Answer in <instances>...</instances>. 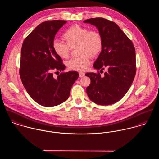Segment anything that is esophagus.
I'll return each mask as SVG.
<instances>
[{
	"label": "esophagus",
	"mask_w": 159,
	"mask_h": 159,
	"mask_svg": "<svg viewBox=\"0 0 159 159\" xmlns=\"http://www.w3.org/2000/svg\"><path fill=\"white\" fill-rule=\"evenodd\" d=\"M79 76H80V78H82V77H83L84 76V73H83V72H80L79 73Z\"/></svg>",
	"instance_id": "34e87169"
}]
</instances>
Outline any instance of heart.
<instances>
[{"label":"heart","instance_id":"heart-1","mask_svg":"<svg viewBox=\"0 0 159 159\" xmlns=\"http://www.w3.org/2000/svg\"><path fill=\"white\" fill-rule=\"evenodd\" d=\"M64 43L55 40L52 43L54 52L61 58H67L70 48L78 46L81 56L70 59L67 62V66L72 70L84 71L91 64V57L97 56L102 48V38L100 33L94 30L80 25H73L64 33Z\"/></svg>","mask_w":159,"mask_h":159}]
</instances>
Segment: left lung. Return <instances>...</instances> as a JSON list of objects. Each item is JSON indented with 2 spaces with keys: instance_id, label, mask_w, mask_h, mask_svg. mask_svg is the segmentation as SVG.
Here are the masks:
<instances>
[{
  "instance_id": "8db88e82",
  "label": "left lung",
  "mask_w": 159,
  "mask_h": 159,
  "mask_svg": "<svg viewBox=\"0 0 159 159\" xmlns=\"http://www.w3.org/2000/svg\"><path fill=\"white\" fill-rule=\"evenodd\" d=\"M84 23L95 26L102 38L101 52L93 68L107 71L87 73L91 79L87 94L97 105H109L119 101L129 91L136 73L135 49L132 42L114 22L102 18L87 20Z\"/></svg>"
}]
</instances>
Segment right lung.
Masks as SVG:
<instances>
[{
	"label": "right lung",
	"mask_w": 159,
	"mask_h": 159,
	"mask_svg": "<svg viewBox=\"0 0 159 159\" xmlns=\"http://www.w3.org/2000/svg\"><path fill=\"white\" fill-rule=\"evenodd\" d=\"M66 21H48L40 24L25 38L21 51L20 75L30 97L46 107L61 104L69 97L71 88L79 77L77 71L61 73L56 78L53 70L66 66L54 51L52 43ZM59 72V71H58Z\"/></svg>",
	"instance_id": "add662e5"
}]
</instances>
